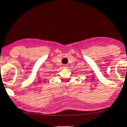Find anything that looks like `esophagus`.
I'll list each match as a JSON object with an SVG mask.
<instances>
[{"label": "esophagus", "instance_id": "34e87169", "mask_svg": "<svg viewBox=\"0 0 127 127\" xmlns=\"http://www.w3.org/2000/svg\"><path fill=\"white\" fill-rule=\"evenodd\" d=\"M63 67H64V68H67V67H68V65H63Z\"/></svg>", "mask_w": 127, "mask_h": 127}]
</instances>
